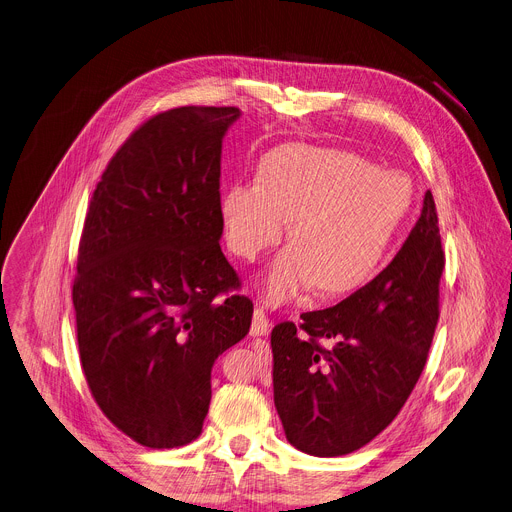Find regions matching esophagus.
<instances>
[{
  "mask_svg": "<svg viewBox=\"0 0 512 512\" xmlns=\"http://www.w3.org/2000/svg\"><path fill=\"white\" fill-rule=\"evenodd\" d=\"M269 331V320L265 316V312L261 308H255L253 312V322H251V329L249 335L251 337H263Z\"/></svg>",
  "mask_w": 512,
  "mask_h": 512,
  "instance_id": "esophagus-1",
  "label": "esophagus"
}]
</instances>
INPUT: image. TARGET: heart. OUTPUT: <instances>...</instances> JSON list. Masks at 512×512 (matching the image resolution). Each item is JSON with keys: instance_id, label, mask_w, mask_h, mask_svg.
<instances>
[{"instance_id": "b5f03b06", "label": "heart", "mask_w": 512, "mask_h": 512, "mask_svg": "<svg viewBox=\"0 0 512 512\" xmlns=\"http://www.w3.org/2000/svg\"><path fill=\"white\" fill-rule=\"evenodd\" d=\"M414 200L410 179L365 159L310 145L269 153L257 181L228 185L220 218L228 249L253 261L292 241L269 267L263 296L284 304L314 286L324 296L363 288L382 267Z\"/></svg>"}]
</instances>
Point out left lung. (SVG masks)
Here are the masks:
<instances>
[{
	"label": "left lung",
	"instance_id": "8db88e82",
	"mask_svg": "<svg viewBox=\"0 0 512 512\" xmlns=\"http://www.w3.org/2000/svg\"><path fill=\"white\" fill-rule=\"evenodd\" d=\"M445 267L433 194L402 249L333 308L271 331L273 402L286 439L316 457L357 451L380 435L421 378L439 320Z\"/></svg>",
	"mask_w": 512,
	"mask_h": 512
}]
</instances>
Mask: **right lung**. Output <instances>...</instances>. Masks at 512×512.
<instances>
[{
    "mask_svg": "<svg viewBox=\"0 0 512 512\" xmlns=\"http://www.w3.org/2000/svg\"><path fill=\"white\" fill-rule=\"evenodd\" d=\"M239 116L183 106L151 118L112 157L85 216L73 282L83 374L145 447L202 433L212 365L251 327L253 302L220 249L222 138Z\"/></svg>",
    "mask_w": 512,
    "mask_h": 512,
    "instance_id": "add662e5",
    "label": "right lung"
}]
</instances>
